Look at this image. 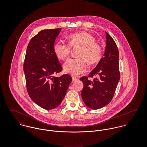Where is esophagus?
I'll return each mask as SVG.
<instances>
[{
	"label": "esophagus",
	"mask_w": 147,
	"mask_h": 147,
	"mask_svg": "<svg viewBox=\"0 0 147 147\" xmlns=\"http://www.w3.org/2000/svg\"><path fill=\"white\" fill-rule=\"evenodd\" d=\"M78 79H79V77H76V76H72V80H73V82L77 80Z\"/></svg>",
	"instance_id": "34e87169"
}]
</instances>
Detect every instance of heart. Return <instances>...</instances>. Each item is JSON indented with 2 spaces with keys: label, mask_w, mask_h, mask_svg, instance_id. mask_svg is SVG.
Listing matches in <instances>:
<instances>
[{
  "label": "heart",
  "mask_w": 147,
  "mask_h": 147,
  "mask_svg": "<svg viewBox=\"0 0 147 147\" xmlns=\"http://www.w3.org/2000/svg\"><path fill=\"white\" fill-rule=\"evenodd\" d=\"M68 45L61 41L54 45V51L61 60L66 59L70 54L71 47H79L75 59H68L63 65L65 72L72 75H78L87 69V63L93 64L99 62L102 58L100 45L95 42L93 36L86 32H80L71 34L68 37Z\"/></svg>",
  "instance_id": "b5f03b06"
}]
</instances>
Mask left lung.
I'll return each instance as SVG.
<instances>
[{
	"instance_id": "1",
	"label": "left lung",
	"mask_w": 147,
	"mask_h": 147,
	"mask_svg": "<svg viewBox=\"0 0 147 147\" xmlns=\"http://www.w3.org/2000/svg\"><path fill=\"white\" fill-rule=\"evenodd\" d=\"M106 38L104 57L88 77L80 78L84 84L82 90V99L85 105L93 110L101 109L111 102L120 79L117 46L107 32ZM95 75L99 78L93 81L88 80V77Z\"/></svg>"
}]
</instances>
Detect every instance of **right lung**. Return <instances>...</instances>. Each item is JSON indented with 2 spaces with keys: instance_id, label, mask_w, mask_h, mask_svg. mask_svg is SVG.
Instances as JSON below:
<instances>
[{
  "instance_id": "1",
  "label": "right lung",
  "mask_w": 147,
  "mask_h": 147,
  "mask_svg": "<svg viewBox=\"0 0 147 147\" xmlns=\"http://www.w3.org/2000/svg\"><path fill=\"white\" fill-rule=\"evenodd\" d=\"M61 29L40 31L30 41L25 58L24 72L28 94L34 103L46 110L60 105L72 80L68 74L53 76L62 69L54 51Z\"/></svg>"
}]
</instances>
